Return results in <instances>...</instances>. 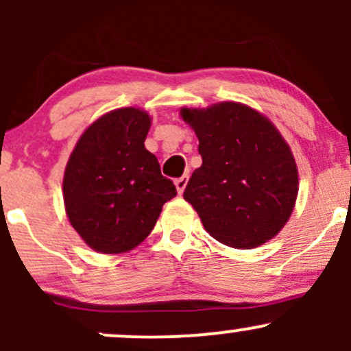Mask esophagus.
Here are the masks:
<instances>
[{"label": "esophagus", "instance_id": "esophagus-1", "mask_svg": "<svg viewBox=\"0 0 351 351\" xmlns=\"http://www.w3.org/2000/svg\"><path fill=\"white\" fill-rule=\"evenodd\" d=\"M186 184H188V175H183V176H180V178L175 180V186H176V189H178L180 195L184 191Z\"/></svg>", "mask_w": 351, "mask_h": 351}]
</instances>
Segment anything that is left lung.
Returning <instances> with one entry per match:
<instances>
[{
	"mask_svg": "<svg viewBox=\"0 0 351 351\" xmlns=\"http://www.w3.org/2000/svg\"><path fill=\"white\" fill-rule=\"evenodd\" d=\"M181 117L198 136L203 158L183 198L219 243L236 249L267 243L291 217L299 191L295 160L279 130L236 102L183 108Z\"/></svg>",
	"mask_w": 351,
	"mask_h": 351,
	"instance_id": "8db88e82",
	"label": "left lung"
}]
</instances>
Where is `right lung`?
I'll use <instances>...</instances> for the list:
<instances>
[{
    "mask_svg": "<svg viewBox=\"0 0 351 351\" xmlns=\"http://www.w3.org/2000/svg\"><path fill=\"white\" fill-rule=\"evenodd\" d=\"M150 117L117 108L84 132L64 173L71 224L104 254L127 252L152 232L163 204L176 196L156 156L145 148Z\"/></svg>",
    "mask_w": 351,
    "mask_h": 351,
    "instance_id": "obj_1",
    "label": "right lung"
}]
</instances>
